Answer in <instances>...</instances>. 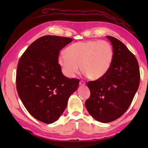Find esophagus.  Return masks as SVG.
I'll list each match as a JSON object with an SVG mask.
<instances>
[{
	"label": "esophagus",
	"instance_id": "obj_1",
	"mask_svg": "<svg viewBox=\"0 0 148 148\" xmlns=\"http://www.w3.org/2000/svg\"><path fill=\"white\" fill-rule=\"evenodd\" d=\"M79 84L80 86H84L86 85V83L84 81H82V80H80L79 82Z\"/></svg>",
	"mask_w": 148,
	"mask_h": 148
}]
</instances>
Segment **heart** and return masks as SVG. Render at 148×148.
<instances>
[{
    "mask_svg": "<svg viewBox=\"0 0 148 148\" xmlns=\"http://www.w3.org/2000/svg\"><path fill=\"white\" fill-rule=\"evenodd\" d=\"M58 62L63 73L74 78L81 71L91 79H98L108 73L112 64L114 53L107 41L92 40L77 42L65 50Z\"/></svg>",
    "mask_w": 148,
    "mask_h": 148,
    "instance_id": "1",
    "label": "heart"
}]
</instances>
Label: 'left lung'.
Instances as JSON below:
<instances>
[{"mask_svg": "<svg viewBox=\"0 0 148 148\" xmlns=\"http://www.w3.org/2000/svg\"><path fill=\"white\" fill-rule=\"evenodd\" d=\"M114 57L110 70L100 79L88 82L90 98L85 106L89 113L103 123L119 119L130 107L140 82V70L135 55L115 37L107 36Z\"/></svg>", "mask_w": 148, "mask_h": 148, "instance_id": "8db88e82", "label": "left lung"}]
</instances>
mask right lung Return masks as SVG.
<instances>
[{"instance_id":"obj_1","label":"right lung","mask_w":148,"mask_h":148,"mask_svg":"<svg viewBox=\"0 0 148 148\" xmlns=\"http://www.w3.org/2000/svg\"><path fill=\"white\" fill-rule=\"evenodd\" d=\"M71 38L46 35L31 44L19 59L16 74L18 95L27 111L44 123L58 120L77 90V79L66 77L58 62V54Z\"/></svg>"}]
</instances>
